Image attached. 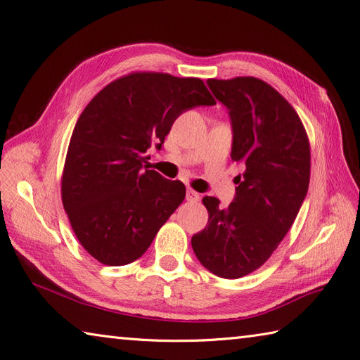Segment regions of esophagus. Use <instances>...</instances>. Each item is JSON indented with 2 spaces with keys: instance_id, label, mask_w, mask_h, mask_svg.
<instances>
[{
  "instance_id": "esophagus-1",
  "label": "esophagus",
  "mask_w": 360,
  "mask_h": 360,
  "mask_svg": "<svg viewBox=\"0 0 360 360\" xmlns=\"http://www.w3.org/2000/svg\"><path fill=\"white\" fill-rule=\"evenodd\" d=\"M186 200L188 201H191V202H197L198 200H200V193L198 192H195V191H192L191 188L186 191Z\"/></svg>"
}]
</instances>
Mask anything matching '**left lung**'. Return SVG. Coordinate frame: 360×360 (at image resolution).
Listing matches in <instances>:
<instances>
[{
  "instance_id": "1",
  "label": "left lung",
  "mask_w": 360,
  "mask_h": 360,
  "mask_svg": "<svg viewBox=\"0 0 360 360\" xmlns=\"http://www.w3.org/2000/svg\"><path fill=\"white\" fill-rule=\"evenodd\" d=\"M207 85L228 110L231 159L243 172L228 207L202 198L209 222L191 242L207 270L237 279L266 263L296 219L309 186L311 151L297 112L274 86L252 76Z\"/></svg>"
}]
</instances>
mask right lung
Segmentation results:
<instances>
[{
  "mask_svg": "<svg viewBox=\"0 0 360 360\" xmlns=\"http://www.w3.org/2000/svg\"><path fill=\"white\" fill-rule=\"evenodd\" d=\"M214 99L198 78L123 76L85 106L64 163L61 197L73 231L91 257L124 266L143 255L184 200L186 188L148 169L177 117Z\"/></svg>",
  "mask_w": 360,
  "mask_h": 360,
  "instance_id": "add662e5",
  "label": "right lung"
}]
</instances>
